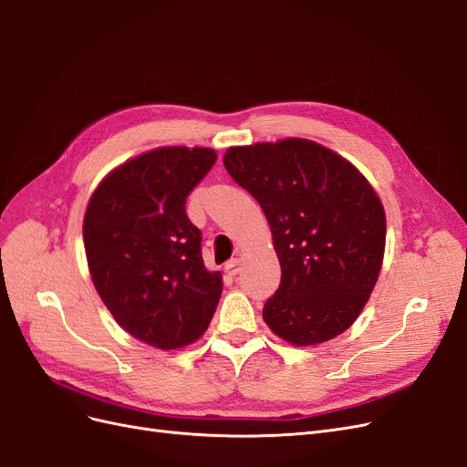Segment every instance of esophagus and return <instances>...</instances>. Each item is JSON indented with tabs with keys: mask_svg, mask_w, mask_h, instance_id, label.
I'll return each mask as SVG.
<instances>
[{
	"mask_svg": "<svg viewBox=\"0 0 467 467\" xmlns=\"http://www.w3.org/2000/svg\"><path fill=\"white\" fill-rule=\"evenodd\" d=\"M224 272H227L231 277H234L240 272V260L238 258L229 260L227 264H224Z\"/></svg>",
	"mask_w": 467,
	"mask_h": 467,
	"instance_id": "34e87169",
	"label": "esophagus"
}]
</instances>
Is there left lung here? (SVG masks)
Returning <instances> with one entry per match:
<instances>
[{"label":"left lung","instance_id":"1","mask_svg":"<svg viewBox=\"0 0 467 467\" xmlns=\"http://www.w3.org/2000/svg\"><path fill=\"white\" fill-rule=\"evenodd\" d=\"M224 169L269 223L281 283L264 320L281 339L316 345L343 334L379 279L386 215L349 161L308 140L231 147Z\"/></svg>","mask_w":467,"mask_h":467}]
</instances>
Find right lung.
Instances as JSON below:
<instances>
[{"instance_id":"add662e5","label":"right lung","mask_w":467,"mask_h":467,"mask_svg":"<svg viewBox=\"0 0 467 467\" xmlns=\"http://www.w3.org/2000/svg\"><path fill=\"white\" fill-rule=\"evenodd\" d=\"M215 161L207 147L155 149L119 164L87 205L85 254L102 303L128 334L159 349L198 339L223 291L186 215V198Z\"/></svg>"}]
</instances>
